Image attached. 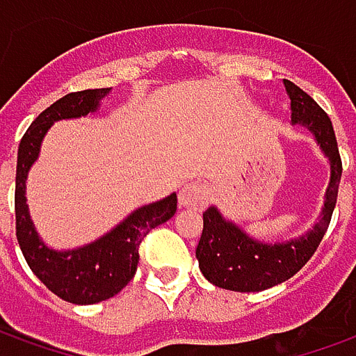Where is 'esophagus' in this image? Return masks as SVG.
<instances>
[{
    "label": "esophagus",
    "mask_w": 356,
    "mask_h": 356,
    "mask_svg": "<svg viewBox=\"0 0 356 356\" xmlns=\"http://www.w3.org/2000/svg\"><path fill=\"white\" fill-rule=\"evenodd\" d=\"M210 200V188L202 183H187L179 191V204L183 209L202 210Z\"/></svg>",
    "instance_id": "34e87169"
}]
</instances>
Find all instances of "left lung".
I'll return each instance as SVG.
<instances>
[{
  "mask_svg": "<svg viewBox=\"0 0 356 356\" xmlns=\"http://www.w3.org/2000/svg\"><path fill=\"white\" fill-rule=\"evenodd\" d=\"M284 87L290 97L292 124L308 128L321 152L330 159L331 177L321 216L318 224L302 238L263 243L249 238L239 226L224 218L216 207H210L202 214L204 226L197 245V259L207 280L220 289L259 292L289 280L310 261L330 228L343 171L335 132L327 113L306 91L289 79H284Z\"/></svg>",
  "mask_w": 356,
  "mask_h": 356,
  "instance_id": "1",
  "label": "left lung"
}]
</instances>
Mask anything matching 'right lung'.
I'll return each mask as SVG.
<instances>
[{
  "label": "right lung",
  "mask_w": 356,
  "mask_h": 356,
  "mask_svg": "<svg viewBox=\"0 0 356 356\" xmlns=\"http://www.w3.org/2000/svg\"><path fill=\"white\" fill-rule=\"evenodd\" d=\"M108 91L111 87L86 89L58 99L26 128L17 152L15 229L19 248L31 270L46 289L52 290L66 302L81 306L113 298L124 289L136 275L140 259L138 248L142 239L149 234V229L168 222L177 212V195L173 193L163 200L134 210L117 228L83 248L56 251L46 248L44 241L38 238L33 220L29 216L25 183L29 169L38 158L42 138L56 120L86 117L89 113H95L101 99Z\"/></svg>",
  "instance_id": "add662e5"
}]
</instances>
